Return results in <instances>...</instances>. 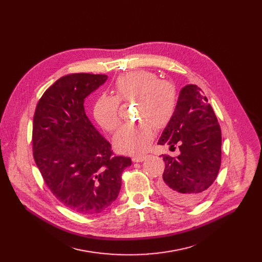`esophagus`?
Returning <instances> with one entry per match:
<instances>
[{"label": "esophagus", "mask_w": 262, "mask_h": 262, "mask_svg": "<svg viewBox=\"0 0 262 262\" xmlns=\"http://www.w3.org/2000/svg\"><path fill=\"white\" fill-rule=\"evenodd\" d=\"M146 158H147L146 156H135V157H133L132 160H133V162L138 163V162H143Z\"/></svg>", "instance_id": "obj_1"}]
</instances>
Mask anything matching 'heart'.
Returning <instances> with one entry per match:
<instances>
[{"label": "heart", "mask_w": 262, "mask_h": 262, "mask_svg": "<svg viewBox=\"0 0 262 262\" xmlns=\"http://www.w3.org/2000/svg\"><path fill=\"white\" fill-rule=\"evenodd\" d=\"M115 92L116 96L103 94L96 99L94 117L104 129L114 132L120 124V101L137 102V119L142 121L122 126L114 137V145L122 154H143L155 138V127L162 129L171 121L177 107L176 88L151 71L138 70L118 77Z\"/></svg>", "instance_id": "heart-1"}]
</instances>
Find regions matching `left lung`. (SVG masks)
<instances>
[{
  "label": "left lung",
  "mask_w": 262,
  "mask_h": 262,
  "mask_svg": "<svg viewBox=\"0 0 262 262\" xmlns=\"http://www.w3.org/2000/svg\"><path fill=\"white\" fill-rule=\"evenodd\" d=\"M159 145H179L181 155H162L165 162L161 193L184 206L199 204L217 178L222 163V130L203 91L188 84L181 92L174 115Z\"/></svg>",
  "instance_id": "8db88e82"
}]
</instances>
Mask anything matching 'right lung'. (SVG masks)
<instances>
[{
    "mask_svg": "<svg viewBox=\"0 0 262 262\" xmlns=\"http://www.w3.org/2000/svg\"><path fill=\"white\" fill-rule=\"evenodd\" d=\"M106 79L89 73L60 77L42 94L33 117V158L46 185L62 205L85 215L113 204L132 165L114 155L84 112V98Z\"/></svg>",
    "mask_w": 262,
    "mask_h": 262,
    "instance_id": "right-lung-1",
    "label": "right lung"
}]
</instances>
